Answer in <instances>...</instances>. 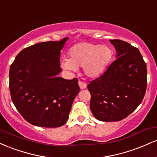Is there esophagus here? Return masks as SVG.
<instances>
[{"mask_svg":"<svg viewBox=\"0 0 157 157\" xmlns=\"http://www.w3.org/2000/svg\"><path fill=\"white\" fill-rule=\"evenodd\" d=\"M78 85H79V86H80V89H86V86H87V85H86V83H85V82H82V81H79V82H78Z\"/></svg>","mask_w":157,"mask_h":157,"instance_id":"1","label":"esophagus"}]
</instances>
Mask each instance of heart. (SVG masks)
I'll list each match as a JSON object with an SVG mask.
<instances>
[{"label": "heart", "mask_w": 157, "mask_h": 157, "mask_svg": "<svg viewBox=\"0 0 157 157\" xmlns=\"http://www.w3.org/2000/svg\"><path fill=\"white\" fill-rule=\"evenodd\" d=\"M113 54V49L108 45L80 43L70 48L68 59H61L60 66L67 71H76L77 68L82 67L86 76L97 78L108 68Z\"/></svg>", "instance_id": "b5f03b06"}]
</instances>
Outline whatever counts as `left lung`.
I'll list each match as a JSON object with an SVG mask.
<instances>
[{"label":"left lung","instance_id":"obj_1","mask_svg":"<svg viewBox=\"0 0 157 157\" xmlns=\"http://www.w3.org/2000/svg\"><path fill=\"white\" fill-rule=\"evenodd\" d=\"M116 60L103 75L91 81L90 109L97 120L120 121L141 103L147 86V67L137 48L120 40H110Z\"/></svg>","mask_w":157,"mask_h":157}]
</instances>
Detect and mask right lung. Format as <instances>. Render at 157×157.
<instances>
[{"label": "right lung", "instance_id": "1", "mask_svg": "<svg viewBox=\"0 0 157 157\" xmlns=\"http://www.w3.org/2000/svg\"><path fill=\"white\" fill-rule=\"evenodd\" d=\"M68 37L23 49L10 68L11 97L27 122L56 128L67 122L72 102L80 91L77 78L58 77L60 51Z\"/></svg>", "mask_w": 157, "mask_h": 157}]
</instances>
